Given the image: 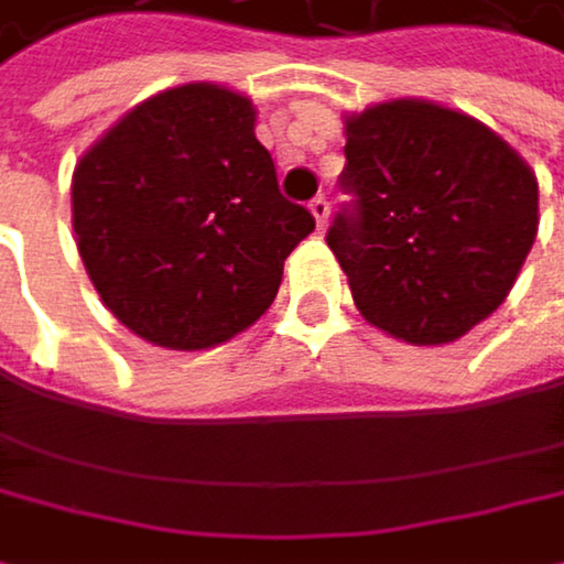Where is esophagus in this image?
Wrapping results in <instances>:
<instances>
[{
    "label": "esophagus",
    "mask_w": 564,
    "mask_h": 564,
    "mask_svg": "<svg viewBox=\"0 0 564 564\" xmlns=\"http://www.w3.org/2000/svg\"><path fill=\"white\" fill-rule=\"evenodd\" d=\"M311 214H314L317 227H324V224H327V217H330V199H327L324 193H317V196L311 199Z\"/></svg>",
    "instance_id": "esophagus-1"
}]
</instances>
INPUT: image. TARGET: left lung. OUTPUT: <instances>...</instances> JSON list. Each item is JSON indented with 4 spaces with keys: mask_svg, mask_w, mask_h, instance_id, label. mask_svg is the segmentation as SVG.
I'll use <instances>...</instances> for the list:
<instances>
[{
    "mask_svg": "<svg viewBox=\"0 0 564 564\" xmlns=\"http://www.w3.org/2000/svg\"><path fill=\"white\" fill-rule=\"evenodd\" d=\"M327 227L357 311L408 344H448L511 291L539 234V183L478 119L394 99L347 119Z\"/></svg>",
    "mask_w": 564,
    "mask_h": 564,
    "instance_id": "obj_1",
    "label": "left lung"
}]
</instances>
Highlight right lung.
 I'll list each match as a JSON object with an SVG mask.
<instances>
[{
  "label": "right lung",
  "mask_w": 564,
  "mask_h": 564,
  "mask_svg": "<svg viewBox=\"0 0 564 564\" xmlns=\"http://www.w3.org/2000/svg\"><path fill=\"white\" fill-rule=\"evenodd\" d=\"M73 227L119 324L204 350L273 304L314 217L280 193L250 99L189 83L130 109L79 160Z\"/></svg>",
  "instance_id": "right-lung-1"
}]
</instances>
